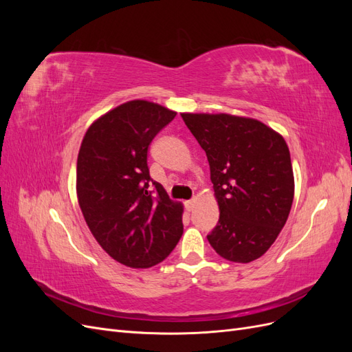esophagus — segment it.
Instances as JSON below:
<instances>
[{"label": "esophagus", "mask_w": 352, "mask_h": 352, "mask_svg": "<svg viewBox=\"0 0 352 352\" xmlns=\"http://www.w3.org/2000/svg\"><path fill=\"white\" fill-rule=\"evenodd\" d=\"M194 206H195V199H189V201L185 202V207H186L188 211H192Z\"/></svg>", "instance_id": "obj_1"}]
</instances>
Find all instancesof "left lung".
Masks as SVG:
<instances>
[{
	"label": "left lung",
	"instance_id": "obj_1",
	"mask_svg": "<svg viewBox=\"0 0 352 352\" xmlns=\"http://www.w3.org/2000/svg\"><path fill=\"white\" fill-rule=\"evenodd\" d=\"M207 154L220 210L207 239L233 263L260 258L278 238L294 201L289 148L264 123L232 114L182 113Z\"/></svg>",
	"mask_w": 352,
	"mask_h": 352
}]
</instances>
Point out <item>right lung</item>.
Instances as JSON below:
<instances>
[{
	"label": "right lung",
	"instance_id": "right-lung-1",
	"mask_svg": "<svg viewBox=\"0 0 352 352\" xmlns=\"http://www.w3.org/2000/svg\"><path fill=\"white\" fill-rule=\"evenodd\" d=\"M176 113L144 100L95 120L78 155L76 192L85 221L111 258L148 269L173 251L184 233V206L150 176L148 146Z\"/></svg>",
	"mask_w": 352,
	"mask_h": 352
}]
</instances>
